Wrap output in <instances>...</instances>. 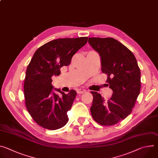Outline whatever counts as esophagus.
Listing matches in <instances>:
<instances>
[{"label":"esophagus","instance_id":"34e87169","mask_svg":"<svg viewBox=\"0 0 158 158\" xmlns=\"http://www.w3.org/2000/svg\"><path fill=\"white\" fill-rule=\"evenodd\" d=\"M77 93L78 94H83V93H85L86 92V90L83 89V88H79L78 90H77Z\"/></svg>","mask_w":158,"mask_h":158}]
</instances>
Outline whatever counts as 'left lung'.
Here are the masks:
<instances>
[{
  "label": "left lung",
  "mask_w": 158,
  "mask_h": 158,
  "mask_svg": "<svg viewBox=\"0 0 158 158\" xmlns=\"http://www.w3.org/2000/svg\"><path fill=\"white\" fill-rule=\"evenodd\" d=\"M89 44L101 58V70L107 74V82L112 90L106 102L98 92L90 109L93 119L102 126H112L132 112L141 89V72L132 52L113 38L89 37Z\"/></svg>",
  "instance_id": "obj_1"
}]
</instances>
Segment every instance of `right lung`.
Masks as SVG:
<instances>
[{
	"mask_svg": "<svg viewBox=\"0 0 158 158\" xmlns=\"http://www.w3.org/2000/svg\"><path fill=\"white\" fill-rule=\"evenodd\" d=\"M87 39H55L35 52L26 70L24 91L29 114L41 127L56 130L68 122L67 112L71 109L77 93L72 89L65 94L60 89L54 88L52 77L58 76L61 67L70 64L73 56L87 43Z\"/></svg>",
	"mask_w": 158,
	"mask_h": 158,
	"instance_id": "add662e5",
	"label": "right lung"
}]
</instances>
